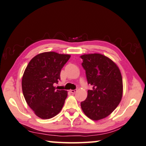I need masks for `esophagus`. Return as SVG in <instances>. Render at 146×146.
Returning <instances> with one entry per match:
<instances>
[{
    "label": "esophagus",
    "mask_w": 146,
    "mask_h": 146,
    "mask_svg": "<svg viewBox=\"0 0 146 146\" xmlns=\"http://www.w3.org/2000/svg\"><path fill=\"white\" fill-rule=\"evenodd\" d=\"M77 91V89H74V90H72V89H71V90H69V92L71 93H76Z\"/></svg>",
    "instance_id": "esophagus-1"
}]
</instances>
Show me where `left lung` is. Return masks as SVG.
<instances>
[{
  "label": "left lung",
  "mask_w": 146,
  "mask_h": 146,
  "mask_svg": "<svg viewBox=\"0 0 146 146\" xmlns=\"http://www.w3.org/2000/svg\"><path fill=\"white\" fill-rule=\"evenodd\" d=\"M82 66L87 80L93 88L81 103L83 111L94 121L108 117L115 110L123 96V81L117 65L100 53L84 54Z\"/></svg>",
  "instance_id": "1"
}]
</instances>
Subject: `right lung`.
<instances>
[{
  "label": "right lung",
  "instance_id": "add662e5",
  "mask_svg": "<svg viewBox=\"0 0 146 146\" xmlns=\"http://www.w3.org/2000/svg\"><path fill=\"white\" fill-rule=\"evenodd\" d=\"M71 55L56 52L38 54L29 62L22 78L23 96L35 114L41 119L55 117L63 108L67 91L56 90L61 69Z\"/></svg>",
  "mask_w": 146,
  "mask_h": 146
}]
</instances>
